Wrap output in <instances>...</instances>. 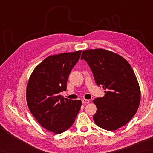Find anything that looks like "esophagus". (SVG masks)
Listing matches in <instances>:
<instances>
[{"instance_id": "34e87169", "label": "esophagus", "mask_w": 153, "mask_h": 153, "mask_svg": "<svg viewBox=\"0 0 153 153\" xmlns=\"http://www.w3.org/2000/svg\"><path fill=\"white\" fill-rule=\"evenodd\" d=\"M82 103H83V104H88V103H89V100L83 99L82 100Z\"/></svg>"}]
</instances>
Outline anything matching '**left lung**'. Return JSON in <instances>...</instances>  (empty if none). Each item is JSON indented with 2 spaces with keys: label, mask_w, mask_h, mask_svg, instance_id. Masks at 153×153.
Masks as SVG:
<instances>
[{
  "label": "left lung",
  "mask_w": 153,
  "mask_h": 153,
  "mask_svg": "<svg viewBox=\"0 0 153 153\" xmlns=\"http://www.w3.org/2000/svg\"><path fill=\"white\" fill-rule=\"evenodd\" d=\"M85 60L98 86L105 95L93 100L97 112L94 122L100 128L114 131L128 123L140 103L141 92L134 70L120 55L104 49L83 51Z\"/></svg>",
  "instance_id": "1"
}]
</instances>
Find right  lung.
<instances>
[{
    "label": "right lung",
    "instance_id": "1",
    "mask_svg": "<svg viewBox=\"0 0 153 153\" xmlns=\"http://www.w3.org/2000/svg\"><path fill=\"white\" fill-rule=\"evenodd\" d=\"M82 51L48 56L35 68L29 79L26 99L31 113L48 131L61 134L72 126L82 101L63 98L72 68Z\"/></svg>",
    "mask_w": 153,
    "mask_h": 153
}]
</instances>
